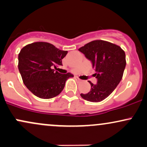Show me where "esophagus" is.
<instances>
[{
    "label": "esophagus",
    "mask_w": 147,
    "mask_h": 147,
    "mask_svg": "<svg viewBox=\"0 0 147 147\" xmlns=\"http://www.w3.org/2000/svg\"><path fill=\"white\" fill-rule=\"evenodd\" d=\"M76 79H77V80H78V81H81V79H79V77H76Z\"/></svg>",
    "instance_id": "esophagus-1"
}]
</instances>
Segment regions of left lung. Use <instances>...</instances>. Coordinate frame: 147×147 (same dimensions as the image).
Returning <instances> with one entry per match:
<instances>
[{
  "instance_id": "8db88e82",
  "label": "left lung",
  "mask_w": 147,
  "mask_h": 147,
  "mask_svg": "<svg viewBox=\"0 0 147 147\" xmlns=\"http://www.w3.org/2000/svg\"><path fill=\"white\" fill-rule=\"evenodd\" d=\"M95 68L97 79L90 84L91 89L81 97L91 102H99L109 97L120 82L126 67L125 52L118 45L102 40H95L79 49Z\"/></svg>"
}]
</instances>
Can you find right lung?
Masks as SVG:
<instances>
[{
    "label": "right lung",
    "mask_w": 147,
    "mask_h": 147,
    "mask_svg": "<svg viewBox=\"0 0 147 147\" xmlns=\"http://www.w3.org/2000/svg\"><path fill=\"white\" fill-rule=\"evenodd\" d=\"M68 51L61 50L46 42L25 45L18 54V70L25 86L36 97L50 99L61 92L66 80L73 75L55 71L62 65Z\"/></svg>",
    "instance_id": "obj_1"
}]
</instances>
